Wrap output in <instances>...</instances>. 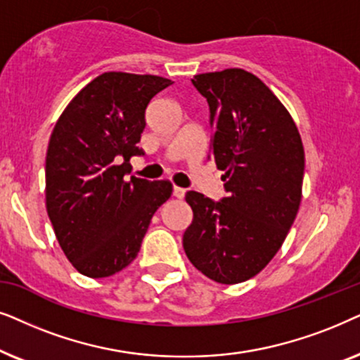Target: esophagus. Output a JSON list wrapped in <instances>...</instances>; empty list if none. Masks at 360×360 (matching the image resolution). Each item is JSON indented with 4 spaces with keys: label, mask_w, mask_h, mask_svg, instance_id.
Here are the masks:
<instances>
[{
    "label": "esophagus",
    "mask_w": 360,
    "mask_h": 360,
    "mask_svg": "<svg viewBox=\"0 0 360 360\" xmlns=\"http://www.w3.org/2000/svg\"><path fill=\"white\" fill-rule=\"evenodd\" d=\"M172 195H174V198H177V199H183L186 195V189L184 188H177V186H174V188H172Z\"/></svg>",
    "instance_id": "esophagus-1"
}]
</instances>
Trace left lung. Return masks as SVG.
<instances>
[{
    "instance_id": "left-lung-1",
    "label": "left lung",
    "mask_w": 360,
    "mask_h": 360,
    "mask_svg": "<svg viewBox=\"0 0 360 360\" xmlns=\"http://www.w3.org/2000/svg\"><path fill=\"white\" fill-rule=\"evenodd\" d=\"M207 100L210 155L227 195L212 200L189 191L193 224L183 247L210 280L242 283L283 245L301 202L304 150L298 128L275 94L243 69L191 79Z\"/></svg>"
}]
</instances>
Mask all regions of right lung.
Masks as SVG:
<instances>
[{
    "label": "right lung",
    "mask_w": 360,
    "mask_h": 360,
    "mask_svg": "<svg viewBox=\"0 0 360 360\" xmlns=\"http://www.w3.org/2000/svg\"><path fill=\"white\" fill-rule=\"evenodd\" d=\"M169 79L105 72L67 105L46 156V207L77 271L112 276L135 260L151 217L171 198L169 181L131 176L145 112Z\"/></svg>",
    "instance_id": "1"
}]
</instances>
